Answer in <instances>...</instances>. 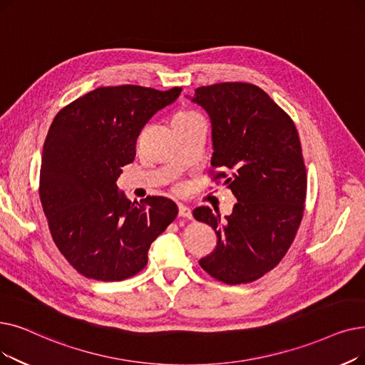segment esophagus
Segmentation results:
<instances>
[{
	"label": "esophagus",
	"mask_w": 365,
	"mask_h": 365,
	"mask_svg": "<svg viewBox=\"0 0 365 365\" xmlns=\"http://www.w3.org/2000/svg\"><path fill=\"white\" fill-rule=\"evenodd\" d=\"M179 216H180V217H187V219H191V217H192V210L189 209L187 205L179 204Z\"/></svg>",
	"instance_id": "1"
}]
</instances>
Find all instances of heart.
I'll use <instances>...</instances> for the list:
<instances>
[{
    "label": "heart",
    "instance_id": "heart-1",
    "mask_svg": "<svg viewBox=\"0 0 365 365\" xmlns=\"http://www.w3.org/2000/svg\"><path fill=\"white\" fill-rule=\"evenodd\" d=\"M194 118H200L192 110H180L176 115H174L173 120H187V119H194Z\"/></svg>",
    "mask_w": 365,
    "mask_h": 365
}]
</instances>
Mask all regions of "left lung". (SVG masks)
Masks as SVG:
<instances>
[{"mask_svg":"<svg viewBox=\"0 0 365 365\" xmlns=\"http://www.w3.org/2000/svg\"><path fill=\"white\" fill-rule=\"evenodd\" d=\"M212 120L213 172L237 198L220 220L209 207L194 217L210 225L216 247L198 262L227 284L258 280L287 255L304 213L307 173L295 123L258 86L224 82L195 89L192 98Z\"/></svg>","mask_w":365,"mask_h":365,"instance_id":"1","label":"left lung"}]
</instances>
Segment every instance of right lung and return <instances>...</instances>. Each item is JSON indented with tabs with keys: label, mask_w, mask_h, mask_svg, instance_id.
<instances>
[{
	"label": "right lung",
	"mask_w": 365,
	"mask_h": 365,
	"mask_svg": "<svg viewBox=\"0 0 365 365\" xmlns=\"http://www.w3.org/2000/svg\"><path fill=\"white\" fill-rule=\"evenodd\" d=\"M180 92L104 86L55 116L43 148L40 201L56 247L82 276L103 282L135 276L148 264L152 242L176 219L174 201L133 202L116 180L120 167L134 161L148 120Z\"/></svg>",
	"instance_id": "right-lung-1"
}]
</instances>
